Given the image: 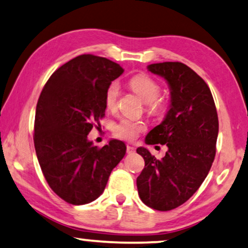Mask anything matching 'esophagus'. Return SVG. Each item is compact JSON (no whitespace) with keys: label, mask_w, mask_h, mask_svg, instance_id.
I'll use <instances>...</instances> for the list:
<instances>
[{"label":"esophagus","mask_w":248,"mask_h":248,"mask_svg":"<svg viewBox=\"0 0 248 248\" xmlns=\"http://www.w3.org/2000/svg\"><path fill=\"white\" fill-rule=\"evenodd\" d=\"M134 152H135V147L131 146V145H127V153L131 154L134 153Z\"/></svg>","instance_id":"esophagus-1"}]
</instances>
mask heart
Instances as JSON below:
<instances>
[{"label":"heart","mask_w":248,"mask_h":248,"mask_svg":"<svg viewBox=\"0 0 248 248\" xmlns=\"http://www.w3.org/2000/svg\"><path fill=\"white\" fill-rule=\"evenodd\" d=\"M129 85L135 93L141 100L147 103V111L151 114H161L166 110V101L158 97L160 94V85L147 75H136L129 80ZM119 95H120V86L118 82H112L105 93V105L108 110H114L117 108ZM144 124L141 122L134 120L128 117H122L117 124H114L112 131L115 137L121 140H135L141 130Z\"/></svg>","instance_id":"obj_1"}]
</instances>
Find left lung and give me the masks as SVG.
<instances>
[{
	"instance_id": "obj_1",
	"label": "left lung",
	"mask_w": 248,
	"mask_h": 248,
	"mask_svg": "<svg viewBox=\"0 0 248 248\" xmlns=\"http://www.w3.org/2000/svg\"><path fill=\"white\" fill-rule=\"evenodd\" d=\"M147 69L166 79L171 103L162 124L147 134L145 143L166 144L168 152L157 160L145 147L137 148L145 161L137 189L147 206L170 211L189 200L209 173L216 156L219 120L209 86L189 67L162 62Z\"/></svg>"
}]
</instances>
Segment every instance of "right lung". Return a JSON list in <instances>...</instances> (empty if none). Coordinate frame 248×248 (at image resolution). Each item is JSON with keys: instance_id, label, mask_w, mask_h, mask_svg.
<instances>
[{"instance_id": "1", "label": "right lung", "mask_w": 248, "mask_h": 248, "mask_svg": "<svg viewBox=\"0 0 248 248\" xmlns=\"http://www.w3.org/2000/svg\"><path fill=\"white\" fill-rule=\"evenodd\" d=\"M124 69L115 62L82 54L48 78L36 107L34 144L48 186L72 205H84L104 191L111 171L126 154L124 141L103 147L87 140L105 115V93Z\"/></svg>"}]
</instances>
